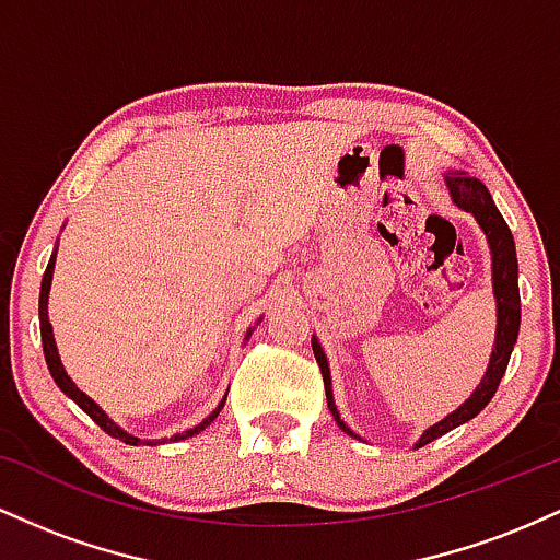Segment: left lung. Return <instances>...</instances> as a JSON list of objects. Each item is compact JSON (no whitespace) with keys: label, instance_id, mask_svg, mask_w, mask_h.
I'll return each mask as SVG.
<instances>
[{"label":"left lung","instance_id":"obj_1","mask_svg":"<svg viewBox=\"0 0 560 560\" xmlns=\"http://www.w3.org/2000/svg\"><path fill=\"white\" fill-rule=\"evenodd\" d=\"M445 178L450 199H453L455 208H460L464 213H471L474 221L479 223L481 234L487 236V244H490L492 255V294H494V307H498V326H494V345L490 363H487L485 376L479 378L477 389L471 392V397H466L464 402L455 410H450L442 421H436L434 427H429L427 432L419 436L413 447H423L429 442H434L436 436L453 432L460 423L471 421L474 416H479L481 410L487 408V402L492 400L494 389H498L500 378H503L508 361H511L513 345L518 339V324H522V300H518V260H516V244H513V234L508 229V223L500 215V210L494 208L492 195L487 191V186L479 182V178L468 176L466 171H445L442 173ZM313 355L320 365V374H324V387H326V402H329V410L337 421V427L347 432L350 436H358L339 416L337 402H334V389H331V371L329 361H326V352L320 347L318 337L313 334L311 337ZM361 440V436H358Z\"/></svg>","mask_w":560,"mask_h":560}]
</instances>
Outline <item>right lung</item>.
<instances>
[{
  "label": "right lung",
  "mask_w": 560,
  "mask_h": 560,
  "mask_svg": "<svg viewBox=\"0 0 560 560\" xmlns=\"http://www.w3.org/2000/svg\"><path fill=\"white\" fill-rule=\"evenodd\" d=\"M55 260H57V247H55L52 258H49V262H47V271H44V279H42V292H38V326H42L44 361H47V365H49V374H52V378H55L57 387H60L62 392H66V395L70 397V400H73L75 405H79V408L83 410V413L92 416L96 427L105 429V432L110 434V436H115V440H124L126 445H160V442H178V440H186V436H195V434H199V432H202V429H208L210 423H213V421L218 419V413H221L223 405H226V395H229V389H226V395L221 397V402H218L215 408L210 410V413L205 416V419L197 423V427L186 429V432H178V434H173V436H163V440H141V436L131 434V432H126V429L120 427V423H115V421L110 419V416H107L105 410H102L100 405H96V402L92 400V397L86 395V392H81L79 387H75V382H73V378L68 376L66 365H62V361H60V352H57V342H55L52 324H49V289H52ZM260 320H262V316L258 318V324H260ZM253 331H255V326H249L247 334H244V342H247V339L253 337Z\"/></svg>",
  "instance_id": "add662e5"
}]
</instances>
